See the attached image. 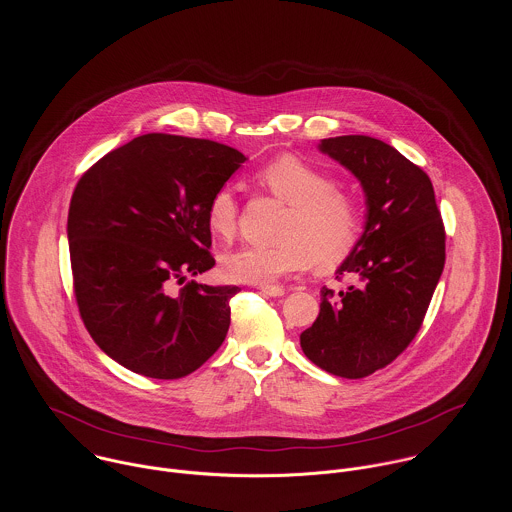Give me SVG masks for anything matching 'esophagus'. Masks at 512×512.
<instances>
[{"instance_id": "1", "label": "esophagus", "mask_w": 512, "mask_h": 512, "mask_svg": "<svg viewBox=\"0 0 512 512\" xmlns=\"http://www.w3.org/2000/svg\"><path fill=\"white\" fill-rule=\"evenodd\" d=\"M260 292L266 293L270 297H280L286 293V290L282 286H260Z\"/></svg>"}]
</instances>
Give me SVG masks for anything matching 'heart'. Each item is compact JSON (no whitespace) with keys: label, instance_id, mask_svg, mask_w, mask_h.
I'll list each match as a JSON object with an SVG mask.
<instances>
[{"label":"heart","instance_id":"heart-1","mask_svg":"<svg viewBox=\"0 0 512 512\" xmlns=\"http://www.w3.org/2000/svg\"><path fill=\"white\" fill-rule=\"evenodd\" d=\"M258 183L290 205L276 244H244L220 258V272L230 282L270 284L311 262L335 268L353 254L365 232L363 207L355 193L335 185L323 169L295 157L280 155L258 171ZM238 199L230 185L219 187L205 209L209 228L222 238L236 230Z\"/></svg>","mask_w":512,"mask_h":512}]
</instances>
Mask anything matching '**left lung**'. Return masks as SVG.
<instances>
[{
	"label": "left lung",
	"mask_w": 512,
	"mask_h": 512,
	"mask_svg": "<svg viewBox=\"0 0 512 512\" xmlns=\"http://www.w3.org/2000/svg\"><path fill=\"white\" fill-rule=\"evenodd\" d=\"M361 181L365 232L337 270L359 278L321 290L319 317L299 337L305 357L341 378H365L390 365L420 331L445 264V228L424 169L368 136L321 142Z\"/></svg>",
	"instance_id": "1"
}]
</instances>
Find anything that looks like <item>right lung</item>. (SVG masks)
<instances>
[{
    "label": "right lung",
    "mask_w": 512,
    "mask_h": 512,
    "mask_svg": "<svg viewBox=\"0 0 512 512\" xmlns=\"http://www.w3.org/2000/svg\"><path fill=\"white\" fill-rule=\"evenodd\" d=\"M244 161L219 142L146 134L78 179L67 224L74 297L116 363L175 380L217 353L240 288L173 286L215 266L205 209Z\"/></svg>",
    "instance_id": "right-lung-1"
}]
</instances>
